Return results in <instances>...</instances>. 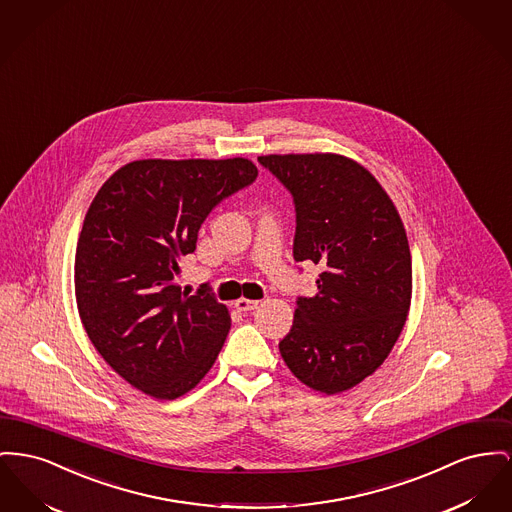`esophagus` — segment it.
<instances>
[{"label":"esophagus","mask_w":512,"mask_h":512,"mask_svg":"<svg viewBox=\"0 0 512 512\" xmlns=\"http://www.w3.org/2000/svg\"><path fill=\"white\" fill-rule=\"evenodd\" d=\"M234 305H236V309H238V311H243V313H245V311H251V309H255V307L259 305V301L240 298V300H236Z\"/></svg>","instance_id":"esophagus-1"}]
</instances>
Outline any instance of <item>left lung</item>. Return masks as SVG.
I'll return each instance as SVG.
<instances>
[{
	"label": "left lung",
	"mask_w": 512,
	"mask_h": 512,
	"mask_svg": "<svg viewBox=\"0 0 512 512\" xmlns=\"http://www.w3.org/2000/svg\"><path fill=\"white\" fill-rule=\"evenodd\" d=\"M292 193L294 259L321 267L280 340L290 371L313 391L360 385L387 360L408 317L412 257L391 197L369 170L332 152L259 156Z\"/></svg>",
	"instance_id": "left-lung-1"
}]
</instances>
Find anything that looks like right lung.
Returning <instances> with one entry per match:
<instances>
[{"label": "right lung", "instance_id": "1", "mask_svg": "<svg viewBox=\"0 0 512 512\" xmlns=\"http://www.w3.org/2000/svg\"><path fill=\"white\" fill-rule=\"evenodd\" d=\"M255 178L247 158H149L92 199L75 253L79 317L104 361L152 398L195 389L224 346L228 307L207 286L181 292L176 276L209 212Z\"/></svg>", "mask_w": 512, "mask_h": 512}]
</instances>
